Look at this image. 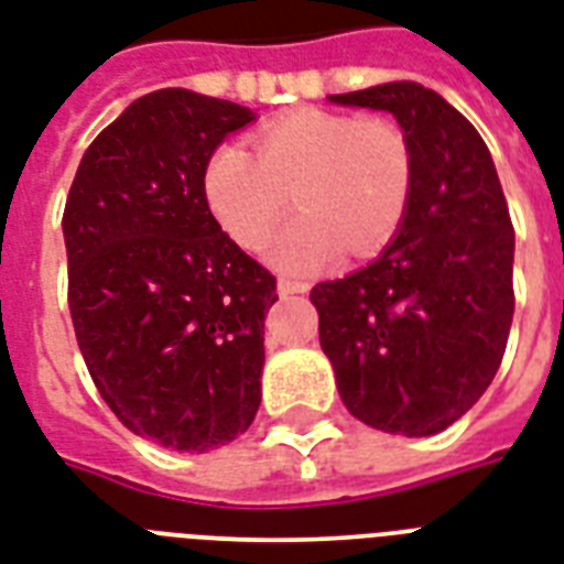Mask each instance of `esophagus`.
<instances>
[{
  "label": "esophagus",
  "mask_w": 564,
  "mask_h": 564,
  "mask_svg": "<svg viewBox=\"0 0 564 564\" xmlns=\"http://www.w3.org/2000/svg\"><path fill=\"white\" fill-rule=\"evenodd\" d=\"M308 291V282H300V279H279V294H305Z\"/></svg>",
  "instance_id": "esophagus-1"
}]
</instances>
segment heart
<instances>
[{"label":"heart","instance_id":"b5f03b06","mask_svg":"<svg viewBox=\"0 0 564 564\" xmlns=\"http://www.w3.org/2000/svg\"><path fill=\"white\" fill-rule=\"evenodd\" d=\"M205 199L243 250H259L291 208L270 247L273 264L308 273L341 250L365 259L403 226L414 187L409 138L394 120L300 108L264 126L256 152L223 143L205 164Z\"/></svg>","mask_w":564,"mask_h":564}]
</instances>
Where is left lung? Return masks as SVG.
<instances>
[{
	"instance_id": "8db88e82",
	"label": "left lung",
	"mask_w": 564,
	"mask_h": 564,
	"mask_svg": "<svg viewBox=\"0 0 564 564\" xmlns=\"http://www.w3.org/2000/svg\"><path fill=\"white\" fill-rule=\"evenodd\" d=\"M391 111L414 159L400 232L368 268L317 282L321 347L352 417L435 435L491 386L514 314V229L486 141L414 82L329 96Z\"/></svg>"
}]
</instances>
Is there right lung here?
<instances>
[{"label":"right lung","mask_w":564,"mask_h":564,"mask_svg":"<svg viewBox=\"0 0 564 564\" xmlns=\"http://www.w3.org/2000/svg\"><path fill=\"white\" fill-rule=\"evenodd\" d=\"M250 108L164 87L82 155L64 205L67 303L96 391L126 430L205 453L250 430L276 276L223 232L205 164Z\"/></svg>","instance_id":"right-lung-1"}]
</instances>
